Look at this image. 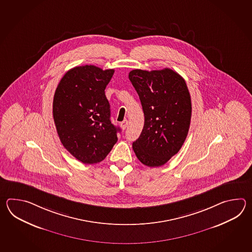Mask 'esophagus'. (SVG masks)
<instances>
[{
    "label": "esophagus",
    "mask_w": 252,
    "mask_h": 252,
    "mask_svg": "<svg viewBox=\"0 0 252 252\" xmlns=\"http://www.w3.org/2000/svg\"><path fill=\"white\" fill-rule=\"evenodd\" d=\"M127 126H128V121L127 120H124V122L121 123V127H122L123 129H125V128H127Z\"/></svg>",
    "instance_id": "34e87169"
}]
</instances>
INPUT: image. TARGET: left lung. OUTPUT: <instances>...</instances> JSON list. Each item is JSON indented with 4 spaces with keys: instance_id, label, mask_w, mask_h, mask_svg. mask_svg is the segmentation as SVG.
Wrapping results in <instances>:
<instances>
[{
    "instance_id": "obj_1",
    "label": "left lung",
    "mask_w": 252,
    "mask_h": 252,
    "mask_svg": "<svg viewBox=\"0 0 252 252\" xmlns=\"http://www.w3.org/2000/svg\"><path fill=\"white\" fill-rule=\"evenodd\" d=\"M128 78L139 94L144 127L132 143L145 166H163L181 149L192 116L191 97L186 81L170 68L134 69Z\"/></svg>"
}]
</instances>
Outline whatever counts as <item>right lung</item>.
I'll list each match as a JSON object with an SVG mask.
<instances>
[{
  "label": "right lung",
  "mask_w": 252,
  "mask_h": 252,
  "mask_svg": "<svg viewBox=\"0 0 252 252\" xmlns=\"http://www.w3.org/2000/svg\"><path fill=\"white\" fill-rule=\"evenodd\" d=\"M114 70L75 66L59 82L53 99V118L66 150L84 164L103 160L117 142L120 128L111 122L104 90Z\"/></svg>",
  "instance_id": "1"
}]
</instances>
